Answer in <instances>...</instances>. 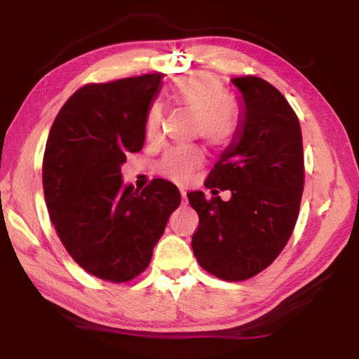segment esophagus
Listing matches in <instances>:
<instances>
[{"label": "esophagus", "mask_w": 359, "mask_h": 359, "mask_svg": "<svg viewBox=\"0 0 359 359\" xmlns=\"http://www.w3.org/2000/svg\"><path fill=\"white\" fill-rule=\"evenodd\" d=\"M180 196H182V204H187V193H185V190H180Z\"/></svg>", "instance_id": "obj_1"}]
</instances>
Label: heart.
Returning <instances> with one entry per match:
<instances>
[{
    "label": "heart",
    "mask_w": 359,
    "mask_h": 359,
    "mask_svg": "<svg viewBox=\"0 0 359 359\" xmlns=\"http://www.w3.org/2000/svg\"><path fill=\"white\" fill-rule=\"evenodd\" d=\"M172 104L196 118V133L209 142H222L233 128L229 98L223 83L210 72L196 71L175 79L171 87ZM161 111L151 107L145 120V133L155 139L160 133ZM203 165V154L198 149L171 150L163 156L160 171L175 182H187L193 171Z\"/></svg>",
    "instance_id": "obj_1"
}]
</instances>
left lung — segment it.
Listing matches in <instances>:
<instances>
[{"label": "left lung", "mask_w": 359, "mask_h": 359, "mask_svg": "<svg viewBox=\"0 0 359 359\" xmlns=\"http://www.w3.org/2000/svg\"><path fill=\"white\" fill-rule=\"evenodd\" d=\"M241 112L233 139L205 188L231 198L187 193L199 226L191 247L198 263L223 280H245L266 269L287 245L304 188L299 120L285 96L255 76L234 77Z\"/></svg>", "instance_id": "obj_1"}]
</instances>
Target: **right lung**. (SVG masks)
<instances>
[{
    "mask_svg": "<svg viewBox=\"0 0 359 359\" xmlns=\"http://www.w3.org/2000/svg\"><path fill=\"white\" fill-rule=\"evenodd\" d=\"M163 74L79 88L48 133L42 185L48 215L76 263L102 280L128 282L149 266L177 187L155 179L142 191L123 184L128 151H139Z\"/></svg>",
    "mask_w": 359,
    "mask_h": 359,
    "instance_id": "right-lung-1",
    "label": "right lung"
}]
</instances>
